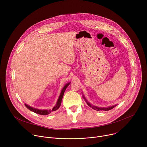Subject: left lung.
I'll list each match as a JSON object with an SVG mask.
<instances>
[{
  "instance_id": "8db88e82",
  "label": "left lung",
  "mask_w": 147,
  "mask_h": 147,
  "mask_svg": "<svg viewBox=\"0 0 147 147\" xmlns=\"http://www.w3.org/2000/svg\"><path fill=\"white\" fill-rule=\"evenodd\" d=\"M83 98H84V99L86 100L87 104L88 105H89L90 107H92V109H94V110L98 111H109V110H111V109H113L116 106V105H114V106H112V107H108V108H98V107H96L92 106L90 103H89V102H87V100L86 99L85 97L84 96V95H83Z\"/></svg>"
}]
</instances>
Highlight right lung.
Masks as SVG:
<instances>
[{"mask_svg":"<svg viewBox=\"0 0 147 147\" xmlns=\"http://www.w3.org/2000/svg\"><path fill=\"white\" fill-rule=\"evenodd\" d=\"M70 84V82L67 84L65 85V86L63 88L61 91V93H60V95L59 96V98L58 99V100L56 103V105L53 108V109L52 110H40V109H35V108H32L28 105H27V104H25V106L29 109L31 111H32L34 113H36L37 114H39V115H49L52 112H54V111H56V110H57L60 105H61V100H62V98H63V95H64V93H65V91L66 89V88L68 87V86Z\"/></svg>","mask_w":147,"mask_h":147,"instance_id":"obj_1","label":"right lung"}]
</instances>
